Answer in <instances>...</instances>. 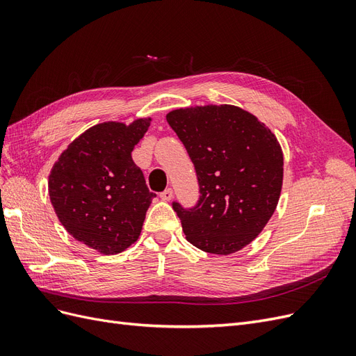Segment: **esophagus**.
Segmentation results:
<instances>
[{"instance_id":"esophagus-1","label":"esophagus","mask_w":356,"mask_h":356,"mask_svg":"<svg viewBox=\"0 0 356 356\" xmlns=\"http://www.w3.org/2000/svg\"><path fill=\"white\" fill-rule=\"evenodd\" d=\"M172 196H174V191H172V188H166L165 191L160 193V199L165 202H169L172 199Z\"/></svg>"}]
</instances>
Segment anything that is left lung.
I'll return each mask as SVG.
<instances>
[{"instance_id": "8db88e82", "label": "left lung", "mask_w": 356, "mask_h": 356, "mask_svg": "<svg viewBox=\"0 0 356 356\" xmlns=\"http://www.w3.org/2000/svg\"><path fill=\"white\" fill-rule=\"evenodd\" d=\"M195 165L199 200L172 202L187 241L227 255L260 234L281 196L284 156L276 136L233 105L179 108L166 115Z\"/></svg>"}]
</instances>
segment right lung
Masks as SVG:
<instances>
[{
    "mask_svg": "<svg viewBox=\"0 0 356 356\" xmlns=\"http://www.w3.org/2000/svg\"><path fill=\"white\" fill-rule=\"evenodd\" d=\"M149 118L101 123L68 145L49 177V195L74 239L113 255L136 242L154 193L132 160Z\"/></svg>",
    "mask_w": 356,
    "mask_h": 356,
    "instance_id": "add662e5",
    "label": "right lung"
}]
</instances>
